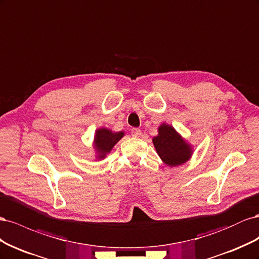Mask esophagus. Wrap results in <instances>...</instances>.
I'll return each instance as SVG.
<instances>
[{"mask_svg": "<svg viewBox=\"0 0 259 259\" xmlns=\"http://www.w3.org/2000/svg\"><path fill=\"white\" fill-rule=\"evenodd\" d=\"M131 134H132L133 137L137 138V137H139L140 135H142V131H140V128H132Z\"/></svg>", "mask_w": 259, "mask_h": 259, "instance_id": "esophagus-1", "label": "esophagus"}]
</instances>
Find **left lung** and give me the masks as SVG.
<instances>
[{
  "label": "left lung",
  "mask_w": 259,
  "mask_h": 259,
  "mask_svg": "<svg viewBox=\"0 0 259 259\" xmlns=\"http://www.w3.org/2000/svg\"><path fill=\"white\" fill-rule=\"evenodd\" d=\"M155 150L162 161L169 166L182 165L189 160L192 153L190 145L177 134L173 126L162 124L159 127V135L152 139Z\"/></svg>",
  "instance_id": "8db88e82"
}]
</instances>
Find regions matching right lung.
<instances>
[{
	"mask_svg": "<svg viewBox=\"0 0 259 259\" xmlns=\"http://www.w3.org/2000/svg\"><path fill=\"white\" fill-rule=\"evenodd\" d=\"M123 136V132L112 133L110 130L99 128L96 132L95 140H94V144H95V148L97 151V158H106V155L111 151V149L114 147V145L119 142Z\"/></svg>",
	"mask_w": 259,
	"mask_h": 259,
	"instance_id": "right-lung-1",
	"label": "right lung"
}]
</instances>
